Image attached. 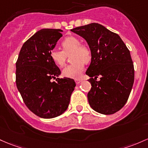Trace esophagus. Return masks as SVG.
Instances as JSON below:
<instances>
[{"instance_id": "1", "label": "esophagus", "mask_w": 148, "mask_h": 148, "mask_svg": "<svg viewBox=\"0 0 148 148\" xmlns=\"http://www.w3.org/2000/svg\"><path fill=\"white\" fill-rule=\"evenodd\" d=\"M82 82V79H76V80H75V82H76V84H80V83Z\"/></svg>"}]
</instances>
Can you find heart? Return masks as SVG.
<instances>
[{"label":"heart","mask_w":148,"mask_h":148,"mask_svg":"<svg viewBox=\"0 0 148 148\" xmlns=\"http://www.w3.org/2000/svg\"><path fill=\"white\" fill-rule=\"evenodd\" d=\"M63 50L56 48L50 51V56L53 61L60 66L65 64L66 55L71 56L73 63L66 66L62 70V75L66 78L77 79L82 77L84 69V63L91 60V52L87 47L82 45L81 40L74 36H69L62 43Z\"/></svg>","instance_id":"obj_1"}]
</instances>
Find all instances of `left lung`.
I'll use <instances>...</instances> for the list:
<instances>
[{"label":"left lung","mask_w":148,"mask_h":148,"mask_svg":"<svg viewBox=\"0 0 148 148\" xmlns=\"http://www.w3.org/2000/svg\"><path fill=\"white\" fill-rule=\"evenodd\" d=\"M71 31L86 40L91 52V62L86 72L92 86L87 95L89 105L103 114L116 112L126 103L134 85V66L129 50L119 35L100 24Z\"/></svg>","instance_id":"obj_1"}]
</instances>
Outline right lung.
<instances>
[{
  "label": "right lung",
  "mask_w": 148,
  "mask_h": 148,
  "mask_svg": "<svg viewBox=\"0 0 148 148\" xmlns=\"http://www.w3.org/2000/svg\"><path fill=\"white\" fill-rule=\"evenodd\" d=\"M62 30L43 29L22 45L16 62V84L24 103L44 119L60 116L69 106L76 84L69 78L59 79L61 71L50 56Z\"/></svg>",
  "instance_id": "add662e5"
}]
</instances>
